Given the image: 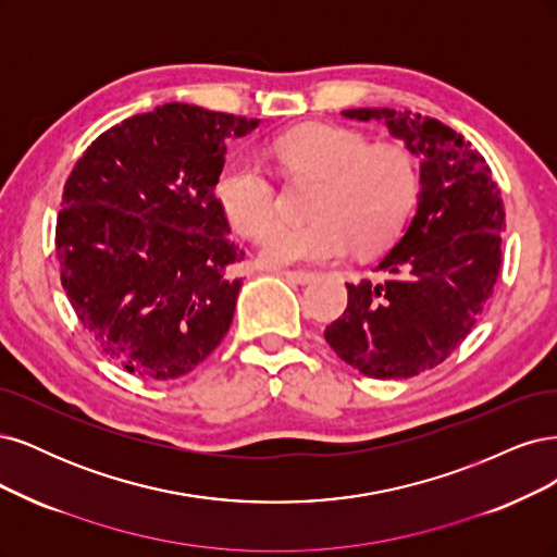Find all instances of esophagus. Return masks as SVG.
Segmentation results:
<instances>
[{
  "mask_svg": "<svg viewBox=\"0 0 557 557\" xmlns=\"http://www.w3.org/2000/svg\"><path fill=\"white\" fill-rule=\"evenodd\" d=\"M280 275L286 277V280L296 282V284H308V282L314 280V273H312V271H280Z\"/></svg>",
  "mask_w": 557,
  "mask_h": 557,
  "instance_id": "esophagus-1",
  "label": "esophagus"
}]
</instances>
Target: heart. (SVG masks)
Wrapping results in <instances>:
<instances>
[{"mask_svg":"<svg viewBox=\"0 0 557 557\" xmlns=\"http://www.w3.org/2000/svg\"><path fill=\"white\" fill-rule=\"evenodd\" d=\"M286 173L321 181L312 222H275V185L252 157H231L214 177V199L245 238L261 234V259L273 268L370 255L398 236L417 199L419 171L403 146H370L351 129L305 124L271 146Z\"/></svg>","mask_w":557,"mask_h":557,"instance_id":"heart-1","label":"heart"}]
</instances>
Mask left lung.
Returning <instances> with one entry per match:
<instances>
[{
    "mask_svg": "<svg viewBox=\"0 0 557 557\" xmlns=\"http://www.w3.org/2000/svg\"><path fill=\"white\" fill-rule=\"evenodd\" d=\"M384 122L421 159L414 220L372 277L347 282V310L326 326L331 349L366 376L407 380L440 366L470 335L502 265L505 203L486 159L435 117L343 111Z\"/></svg>",
    "mask_w": 557,
    "mask_h": 557,
    "instance_id": "obj_1",
    "label": "left lung"
}]
</instances>
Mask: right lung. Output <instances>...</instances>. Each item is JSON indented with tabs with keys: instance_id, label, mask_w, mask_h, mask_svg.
Segmentation results:
<instances>
[{
	"instance_id": "obj_1",
	"label": "right lung",
	"mask_w": 557,
	"mask_h": 557,
	"mask_svg": "<svg viewBox=\"0 0 557 557\" xmlns=\"http://www.w3.org/2000/svg\"><path fill=\"white\" fill-rule=\"evenodd\" d=\"M257 127L164 103L97 136L66 177L55 228L66 298L95 345L143 382L191 372L231 326L245 252L214 177L224 140Z\"/></svg>"
}]
</instances>
